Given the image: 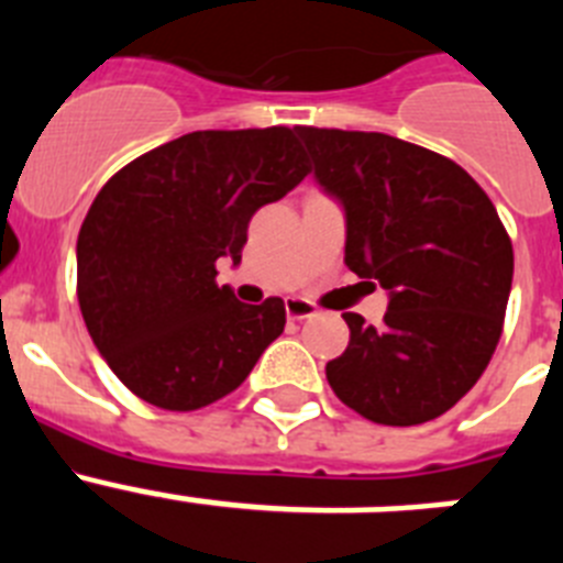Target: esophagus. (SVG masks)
I'll list each match as a JSON object with an SVG mask.
<instances>
[{"label": "esophagus", "instance_id": "esophagus-1", "mask_svg": "<svg viewBox=\"0 0 563 563\" xmlns=\"http://www.w3.org/2000/svg\"><path fill=\"white\" fill-rule=\"evenodd\" d=\"M285 310H287V318H292V321H301V318H312L318 312L316 305H310V301H305V298H287Z\"/></svg>", "mask_w": 563, "mask_h": 563}]
</instances>
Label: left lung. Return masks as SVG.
Returning a JSON list of instances; mask_svg holds the SVG:
<instances>
[{"mask_svg":"<svg viewBox=\"0 0 563 563\" xmlns=\"http://www.w3.org/2000/svg\"><path fill=\"white\" fill-rule=\"evenodd\" d=\"M296 132L318 183L346 211L343 262L389 290L380 327L343 312L350 346L327 363L332 391L380 426L445 415L474 389L505 327L514 245L494 202L465 168L417 143Z\"/></svg>","mask_w":563,"mask_h":563,"instance_id":"1","label":"left lung"}]
</instances>
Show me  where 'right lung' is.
I'll use <instances>...</instances> for the list:
<instances>
[{"label":"right lung","instance_id":"add662e5","mask_svg":"<svg viewBox=\"0 0 563 563\" xmlns=\"http://www.w3.org/2000/svg\"><path fill=\"white\" fill-rule=\"evenodd\" d=\"M287 126L183 134L112 174L78 231V305L109 369L166 411L239 389L285 332V301L242 305L217 258H242L247 222L310 174Z\"/></svg>","mask_w":563,"mask_h":563}]
</instances>
